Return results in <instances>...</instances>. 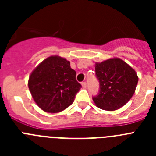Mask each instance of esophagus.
Instances as JSON below:
<instances>
[{
	"label": "esophagus",
	"instance_id": "esophagus-1",
	"mask_svg": "<svg viewBox=\"0 0 156 156\" xmlns=\"http://www.w3.org/2000/svg\"><path fill=\"white\" fill-rule=\"evenodd\" d=\"M81 84H82V87L83 88L87 87V83L86 82H82V83H81Z\"/></svg>",
	"mask_w": 156,
	"mask_h": 156
}]
</instances>
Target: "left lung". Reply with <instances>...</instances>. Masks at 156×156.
Instances as JSON below:
<instances>
[{
    "mask_svg": "<svg viewBox=\"0 0 156 156\" xmlns=\"http://www.w3.org/2000/svg\"><path fill=\"white\" fill-rule=\"evenodd\" d=\"M99 81L98 94L93 97L98 108L114 111L126 105L135 92L138 77L133 68L120 58H110L95 63Z\"/></svg>",
    "mask_w": 156,
    "mask_h": 156,
    "instance_id": "1",
    "label": "left lung"
}]
</instances>
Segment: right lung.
<instances>
[{
    "instance_id": "right-lung-1",
    "label": "right lung",
    "mask_w": 156,
    "mask_h": 156,
    "mask_svg": "<svg viewBox=\"0 0 156 156\" xmlns=\"http://www.w3.org/2000/svg\"><path fill=\"white\" fill-rule=\"evenodd\" d=\"M70 62L59 56L44 59L30 76L28 86L37 105L47 112L56 113L73 104L80 83Z\"/></svg>"
}]
</instances>
